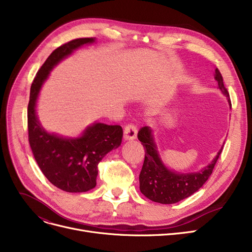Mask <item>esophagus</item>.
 <instances>
[{
	"instance_id": "obj_1",
	"label": "esophagus",
	"mask_w": 252,
	"mask_h": 252,
	"mask_svg": "<svg viewBox=\"0 0 252 252\" xmlns=\"http://www.w3.org/2000/svg\"><path fill=\"white\" fill-rule=\"evenodd\" d=\"M137 133H138V130H137V127L134 126V125H131V124H128V125H126V126H125V128H124V138H125V140H128V141H130V140H134V139H136V137H137Z\"/></svg>"
}]
</instances>
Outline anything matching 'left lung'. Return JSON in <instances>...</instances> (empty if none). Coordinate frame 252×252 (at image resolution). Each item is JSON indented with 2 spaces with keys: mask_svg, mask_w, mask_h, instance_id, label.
Masks as SVG:
<instances>
[{
  "mask_svg": "<svg viewBox=\"0 0 252 252\" xmlns=\"http://www.w3.org/2000/svg\"><path fill=\"white\" fill-rule=\"evenodd\" d=\"M216 81L219 89L228 97L231 105L228 90L223 86L222 76L216 69ZM138 139L145 149V159L139 176L140 191L148 199L161 204L177 203L199 190L213 174L215 165L221 153L218 152L215 159L198 173L179 174L169 170L161 161L156 145L153 140L152 130L149 126H143L138 133Z\"/></svg>",
  "mask_w": 252,
  "mask_h": 252,
  "instance_id": "obj_1",
  "label": "left lung"
}]
</instances>
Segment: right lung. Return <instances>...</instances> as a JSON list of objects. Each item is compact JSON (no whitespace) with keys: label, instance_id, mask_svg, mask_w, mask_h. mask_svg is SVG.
<instances>
[{"label":"right lung","instance_id":"obj_1","mask_svg":"<svg viewBox=\"0 0 252 252\" xmlns=\"http://www.w3.org/2000/svg\"><path fill=\"white\" fill-rule=\"evenodd\" d=\"M94 42L95 37L75 38L55 49L36 72L31 87L28 126L34 159L55 187L70 193L95 188L98 164L106 154L122 144L123 128L97 123L88 126L79 138L60 137L43 128L35 114V104L39 90L53 67L77 48Z\"/></svg>","mask_w":252,"mask_h":252}]
</instances>
